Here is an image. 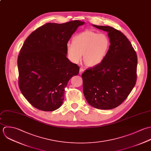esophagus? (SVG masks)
<instances>
[{
  "label": "esophagus",
  "mask_w": 151,
  "mask_h": 151,
  "mask_svg": "<svg viewBox=\"0 0 151 151\" xmlns=\"http://www.w3.org/2000/svg\"><path fill=\"white\" fill-rule=\"evenodd\" d=\"M84 71L85 70H84V69L83 68H80V69H79V73L81 75Z\"/></svg>",
  "instance_id": "esophagus-1"
}]
</instances>
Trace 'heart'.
Wrapping results in <instances>:
<instances>
[{"instance_id": "1", "label": "heart", "mask_w": 151, "mask_h": 151, "mask_svg": "<svg viewBox=\"0 0 151 151\" xmlns=\"http://www.w3.org/2000/svg\"><path fill=\"white\" fill-rule=\"evenodd\" d=\"M110 40L104 34L86 30L76 35L73 42L66 44L68 58L74 63H79L82 60L89 67L100 65L106 58L110 47Z\"/></svg>"}]
</instances>
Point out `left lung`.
<instances>
[{
    "label": "left lung",
    "instance_id": "obj_1",
    "mask_svg": "<svg viewBox=\"0 0 151 151\" xmlns=\"http://www.w3.org/2000/svg\"><path fill=\"white\" fill-rule=\"evenodd\" d=\"M92 26L108 32L110 45L103 62L82 73L83 94L92 107L113 109L126 99L135 85L137 54L120 31L110 26Z\"/></svg>",
    "mask_w": 151,
    "mask_h": 151
}]
</instances>
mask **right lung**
<instances>
[{
  "label": "right lung",
  "mask_w": 151,
  "mask_h": 151,
  "mask_svg": "<svg viewBox=\"0 0 151 151\" xmlns=\"http://www.w3.org/2000/svg\"><path fill=\"white\" fill-rule=\"evenodd\" d=\"M85 22L47 23L24 41L17 59L19 85L27 100L45 111H54L63 103L68 82L79 67L66 57V44Z\"/></svg>",
  "instance_id": "1"
}]
</instances>
